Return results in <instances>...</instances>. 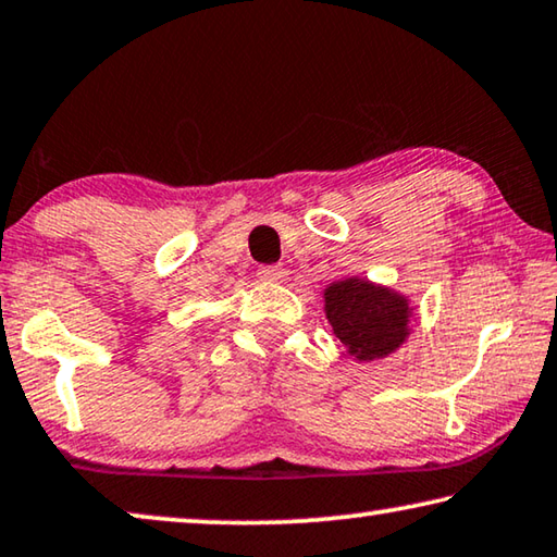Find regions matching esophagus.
<instances>
[{
	"instance_id": "esophagus-1",
	"label": "esophagus",
	"mask_w": 557,
	"mask_h": 557,
	"mask_svg": "<svg viewBox=\"0 0 557 557\" xmlns=\"http://www.w3.org/2000/svg\"><path fill=\"white\" fill-rule=\"evenodd\" d=\"M285 275H287V270L280 265H260L258 268V277L265 282H282L285 280Z\"/></svg>"
}]
</instances>
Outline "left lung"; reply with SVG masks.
<instances>
[{
	"label": "left lung",
	"mask_w": 557,
	"mask_h": 557,
	"mask_svg": "<svg viewBox=\"0 0 557 557\" xmlns=\"http://www.w3.org/2000/svg\"><path fill=\"white\" fill-rule=\"evenodd\" d=\"M324 312L338 342L356 361H375L410 334L408 299L369 280L346 277L324 289Z\"/></svg>",
	"instance_id": "left-lung-1"
}]
</instances>
